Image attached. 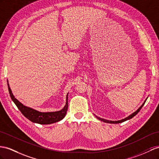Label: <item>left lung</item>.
<instances>
[{
    "label": "left lung",
    "mask_w": 159,
    "mask_h": 159,
    "mask_svg": "<svg viewBox=\"0 0 159 159\" xmlns=\"http://www.w3.org/2000/svg\"><path fill=\"white\" fill-rule=\"evenodd\" d=\"M146 101H144V103L141 105V107H140L139 109H138L136 111H135L134 113H133L132 115L129 116L128 117H125V119H123V120H119V121H109V120H104V119H102V118H100V117H98L97 116H96V117H97V119H99V120H101V121H104V122H106V123H110V124H119V123H121V122H124V121H126V120L131 119V118H132V117H133L134 116H135L137 114V113L140 111V110L141 109V108H142V107H143V105H144V103H145V102H146Z\"/></svg>",
    "instance_id": "8db88e82"
}]
</instances>
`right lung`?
I'll return each instance as SVG.
<instances>
[{
	"label": "right lung",
	"instance_id": "right-lung-1",
	"mask_svg": "<svg viewBox=\"0 0 159 159\" xmlns=\"http://www.w3.org/2000/svg\"><path fill=\"white\" fill-rule=\"evenodd\" d=\"M7 84L11 99L13 101L15 104L17 105V108L22 113V114L32 122L38 123L39 124H50L60 121L66 116V111L68 110V95L66 97V105H65L62 110L55 112L42 113L34 110V109L31 108L25 107V105H23L22 103H20L17 99L15 98L13 93H12L11 89L9 87V84L8 83V80Z\"/></svg>",
	"mask_w": 159,
	"mask_h": 159
}]
</instances>
